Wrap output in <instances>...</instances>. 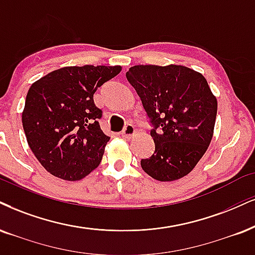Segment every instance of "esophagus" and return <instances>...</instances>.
Instances as JSON below:
<instances>
[{"mask_svg":"<svg viewBox=\"0 0 255 255\" xmlns=\"http://www.w3.org/2000/svg\"><path fill=\"white\" fill-rule=\"evenodd\" d=\"M134 133H136V128H134L132 124L125 125L124 128H123V131H122V136L124 138H131Z\"/></svg>","mask_w":255,"mask_h":255,"instance_id":"34e87169","label":"esophagus"}]
</instances>
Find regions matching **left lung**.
Instances as JSON below:
<instances>
[{
	"label": "left lung",
	"instance_id": "left-lung-1",
	"mask_svg": "<svg viewBox=\"0 0 255 255\" xmlns=\"http://www.w3.org/2000/svg\"><path fill=\"white\" fill-rule=\"evenodd\" d=\"M127 79L136 90L153 128L155 152L140 165L157 181L184 177L208 149L218 100L200 72L181 65H137Z\"/></svg>",
	"mask_w": 255,
	"mask_h": 255
}]
</instances>
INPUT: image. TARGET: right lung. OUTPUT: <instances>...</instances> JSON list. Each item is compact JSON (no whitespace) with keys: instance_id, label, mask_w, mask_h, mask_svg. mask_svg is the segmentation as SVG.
<instances>
[{"instance_id":"add662e5","label":"right lung","mask_w":255,"mask_h":255,"mask_svg":"<svg viewBox=\"0 0 255 255\" xmlns=\"http://www.w3.org/2000/svg\"><path fill=\"white\" fill-rule=\"evenodd\" d=\"M121 71V66H68L31 85L22 125L31 152L49 174L79 181L100 164L110 137L100 128L102 110L93 94Z\"/></svg>"}]
</instances>
